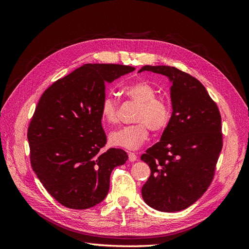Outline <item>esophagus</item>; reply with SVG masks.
I'll return each mask as SVG.
<instances>
[{
	"label": "esophagus",
	"instance_id": "1",
	"mask_svg": "<svg viewBox=\"0 0 249 249\" xmlns=\"http://www.w3.org/2000/svg\"><path fill=\"white\" fill-rule=\"evenodd\" d=\"M129 160H130L131 162L137 161V155L135 154V153H131V152H129Z\"/></svg>",
	"mask_w": 249,
	"mask_h": 249
}]
</instances>
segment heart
<instances>
[{"label":"heart","mask_w":249,"mask_h":249,"mask_svg":"<svg viewBox=\"0 0 249 249\" xmlns=\"http://www.w3.org/2000/svg\"><path fill=\"white\" fill-rule=\"evenodd\" d=\"M124 93L132 101L139 104L136 113L137 124L120 127L113 131L109 141L112 145L126 149H136L148 137V129L160 132L167 126L170 118L169 104L163 97L156 96V89L146 82H136L125 85ZM102 117L109 124H115L118 120V102L114 96L106 95L101 105Z\"/></svg>","instance_id":"b5f03b06"}]
</instances>
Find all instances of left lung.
Segmentation results:
<instances>
[{
  "label": "left lung",
  "instance_id": "1",
  "mask_svg": "<svg viewBox=\"0 0 249 249\" xmlns=\"http://www.w3.org/2000/svg\"><path fill=\"white\" fill-rule=\"evenodd\" d=\"M166 76L172 114L161 139L141 156L150 168L142 197L161 212L190 207L207 191L222 149L221 116L201 83L176 67L144 65L139 71Z\"/></svg>",
  "mask_w": 249,
  "mask_h": 249
}]
</instances>
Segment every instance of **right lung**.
Wrapping results in <instances>:
<instances>
[{
	"mask_svg": "<svg viewBox=\"0 0 249 249\" xmlns=\"http://www.w3.org/2000/svg\"><path fill=\"white\" fill-rule=\"evenodd\" d=\"M135 71L120 64H84L44 91L28 127L31 166L62 206L84 210L107 196L110 176L127 160L120 148L103 152L105 84Z\"/></svg>",
	"mask_w": 249,
	"mask_h": 249,
	"instance_id": "add662e5",
	"label": "right lung"
}]
</instances>
